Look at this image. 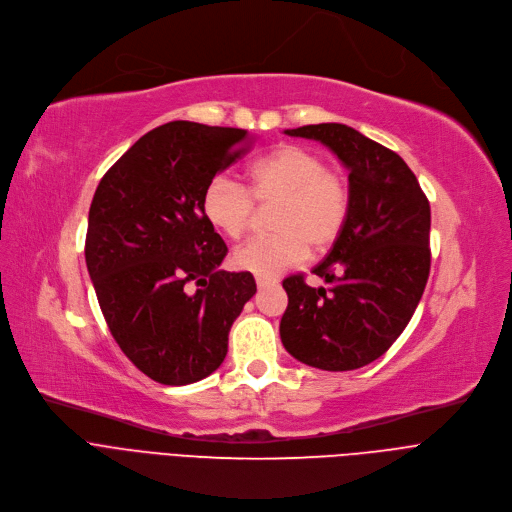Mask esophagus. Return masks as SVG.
Returning <instances> with one entry per match:
<instances>
[{"mask_svg": "<svg viewBox=\"0 0 512 512\" xmlns=\"http://www.w3.org/2000/svg\"><path fill=\"white\" fill-rule=\"evenodd\" d=\"M255 282L259 288H267V286H274L278 280L270 278V276H255Z\"/></svg>", "mask_w": 512, "mask_h": 512, "instance_id": "1", "label": "esophagus"}]
</instances>
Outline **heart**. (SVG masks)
Listing matches in <instances>:
<instances>
[{"label":"heart","instance_id":"1","mask_svg":"<svg viewBox=\"0 0 512 512\" xmlns=\"http://www.w3.org/2000/svg\"><path fill=\"white\" fill-rule=\"evenodd\" d=\"M255 201L274 203L276 232L255 236L240 245L232 261L238 270L257 276H278L315 251L328 249L340 236L351 188L342 172L326 166L313 149L282 143L255 159L247 170V186L230 176H215L203 191L205 220L228 238H240L253 222Z\"/></svg>","mask_w":512,"mask_h":512}]
</instances>
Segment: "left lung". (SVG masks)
Instances as JSON below:
<instances>
[{
  "instance_id": "left-lung-1",
  "label": "left lung",
  "mask_w": 512,
  "mask_h": 512,
  "mask_svg": "<svg viewBox=\"0 0 512 512\" xmlns=\"http://www.w3.org/2000/svg\"><path fill=\"white\" fill-rule=\"evenodd\" d=\"M288 137L324 143L348 170L351 207L326 259L313 274L282 282L288 307L280 321L286 351L305 365L351 371L380 359L411 321L427 284L429 201L398 153L346 124H309Z\"/></svg>"
}]
</instances>
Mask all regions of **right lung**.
<instances>
[{
  "label": "right lung",
  "mask_w": 512,
  "mask_h": 512,
  "mask_svg": "<svg viewBox=\"0 0 512 512\" xmlns=\"http://www.w3.org/2000/svg\"><path fill=\"white\" fill-rule=\"evenodd\" d=\"M249 143L242 128L168 122L95 191L85 259L97 301L122 353L159 384L186 386L218 369L257 292L249 272L220 270L228 247L201 209L205 186Z\"/></svg>",
  "instance_id": "1"
}]
</instances>
